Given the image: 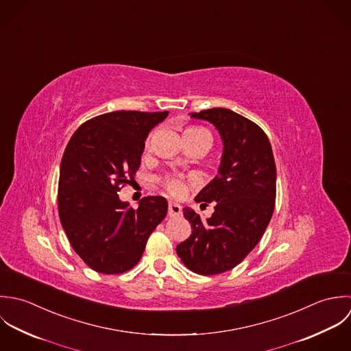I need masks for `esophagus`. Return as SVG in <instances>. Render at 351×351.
I'll return each instance as SVG.
<instances>
[{"mask_svg": "<svg viewBox=\"0 0 351 351\" xmlns=\"http://www.w3.org/2000/svg\"><path fill=\"white\" fill-rule=\"evenodd\" d=\"M168 214L171 217H176V215H180L182 214V206L179 204H175V202H169L168 205Z\"/></svg>", "mask_w": 351, "mask_h": 351, "instance_id": "34e87169", "label": "esophagus"}]
</instances>
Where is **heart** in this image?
Returning <instances> with one entry per match:
<instances>
[{
	"label": "heart",
	"instance_id": "b5f03b06",
	"mask_svg": "<svg viewBox=\"0 0 351 351\" xmlns=\"http://www.w3.org/2000/svg\"><path fill=\"white\" fill-rule=\"evenodd\" d=\"M187 133H208L205 129H201V128H189L184 130V134ZM149 142H146V146H147ZM164 186L167 187V190L169 193H172L173 195H182L186 190V184H184V180L180 179V178H173V176H168L162 180Z\"/></svg>",
	"mask_w": 351,
	"mask_h": 351
}]
</instances>
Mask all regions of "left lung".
Segmentation results:
<instances>
[{
    "instance_id": "1",
    "label": "left lung",
    "mask_w": 351,
    "mask_h": 351,
    "mask_svg": "<svg viewBox=\"0 0 351 351\" xmlns=\"http://www.w3.org/2000/svg\"><path fill=\"white\" fill-rule=\"evenodd\" d=\"M190 115L210 122L223 147L218 173L195 197L205 206L214 202V213L202 219L183 209L193 232L176 252L191 271L214 276L236 267L262 239L276 205L277 169L270 141L250 119L228 108Z\"/></svg>"
}]
</instances>
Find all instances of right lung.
<instances>
[{
  "mask_svg": "<svg viewBox=\"0 0 351 351\" xmlns=\"http://www.w3.org/2000/svg\"><path fill=\"white\" fill-rule=\"evenodd\" d=\"M167 117L168 111L99 115L82 123L65 149L58 184L61 223L73 250L97 273L133 269L167 215L162 197H145L134 210L117 194L133 182L149 132Z\"/></svg>",
  "mask_w": 351,
  "mask_h": 351,
  "instance_id": "1",
  "label": "right lung"
}]
</instances>
